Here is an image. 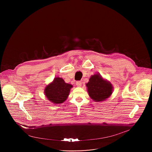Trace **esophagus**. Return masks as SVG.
<instances>
[{
	"label": "esophagus",
	"mask_w": 152,
	"mask_h": 152,
	"mask_svg": "<svg viewBox=\"0 0 152 152\" xmlns=\"http://www.w3.org/2000/svg\"><path fill=\"white\" fill-rule=\"evenodd\" d=\"M81 84H82V83L80 81H76V86L78 87H80L81 86Z\"/></svg>",
	"instance_id": "34e87169"
}]
</instances>
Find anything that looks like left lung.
Masks as SVG:
<instances>
[{
  "instance_id": "1",
  "label": "left lung",
  "mask_w": 152,
  "mask_h": 152,
  "mask_svg": "<svg viewBox=\"0 0 152 152\" xmlns=\"http://www.w3.org/2000/svg\"><path fill=\"white\" fill-rule=\"evenodd\" d=\"M89 80L86 84L87 91L93 100L96 102L104 101L112 94L113 88L112 84L104 79L99 73L91 76Z\"/></svg>"
}]
</instances>
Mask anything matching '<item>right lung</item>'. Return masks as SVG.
Instances as JSON below:
<instances>
[{
    "mask_svg": "<svg viewBox=\"0 0 152 152\" xmlns=\"http://www.w3.org/2000/svg\"><path fill=\"white\" fill-rule=\"evenodd\" d=\"M73 86L66 83L61 77H55L53 81L45 87L44 94L48 100L53 104H61L68 98Z\"/></svg>",
    "mask_w": 152,
    "mask_h": 152,
    "instance_id": "obj_1",
    "label": "right lung"
}]
</instances>
